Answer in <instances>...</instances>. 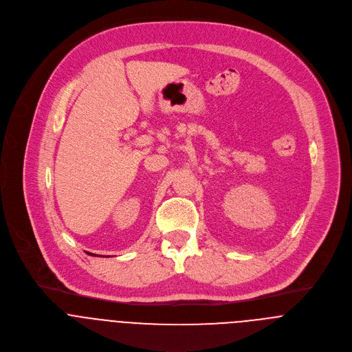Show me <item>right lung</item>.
<instances>
[{"label": "right lung", "instance_id": "right-lung-1", "mask_svg": "<svg viewBox=\"0 0 352 352\" xmlns=\"http://www.w3.org/2000/svg\"><path fill=\"white\" fill-rule=\"evenodd\" d=\"M87 255H90V256H94V255H93V254H90V252H87Z\"/></svg>", "mask_w": 352, "mask_h": 352}]
</instances>
